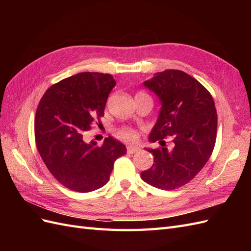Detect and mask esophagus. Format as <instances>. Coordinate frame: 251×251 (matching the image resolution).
<instances>
[{
	"mask_svg": "<svg viewBox=\"0 0 251 251\" xmlns=\"http://www.w3.org/2000/svg\"><path fill=\"white\" fill-rule=\"evenodd\" d=\"M126 151L128 154H135V153H137V151H139V149L136 147H127Z\"/></svg>",
	"mask_w": 251,
	"mask_h": 251,
	"instance_id": "esophagus-1",
	"label": "esophagus"
}]
</instances>
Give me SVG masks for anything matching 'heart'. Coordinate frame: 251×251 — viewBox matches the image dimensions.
<instances>
[{"instance_id": "1", "label": "heart", "mask_w": 251, "mask_h": 251, "mask_svg": "<svg viewBox=\"0 0 251 251\" xmlns=\"http://www.w3.org/2000/svg\"><path fill=\"white\" fill-rule=\"evenodd\" d=\"M116 135L120 139L126 140V141H135L138 138L137 132L133 130V128H128V127L119 128V130H117V132H116Z\"/></svg>"}]
</instances>
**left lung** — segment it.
Instances as JSON below:
<instances>
[{
    "mask_svg": "<svg viewBox=\"0 0 251 251\" xmlns=\"http://www.w3.org/2000/svg\"><path fill=\"white\" fill-rule=\"evenodd\" d=\"M162 102L150 141L161 144L148 150L154 156L151 168L141 173L144 182L165 191L187 184L206 164L217 138L218 116L211 94L191 75L165 70L144 81ZM172 138L173 149L165 147Z\"/></svg>",
    "mask_w": 251,
    "mask_h": 251,
    "instance_id": "1",
    "label": "left lung"
}]
</instances>
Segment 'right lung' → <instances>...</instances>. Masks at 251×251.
<instances>
[{
    "instance_id": "obj_1",
    "label": "right lung",
    "mask_w": 251,
    "mask_h": 251,
    "mask_svg": "<svg viewBox=\"0 0 251 251\" xmlns=\"http://www.w3.org/2000/svg\"><path fill=\"white\" fill-rule=\"evenodd\" d=\"M115 85L111 74L81 72L48 88L37 105V150L52 176L71 191L89 193L102 187L114 162L126 153L124 144L112 137L101 147L83 141L94 121L100 124Z\"/></svg>"
}]
</instances>
